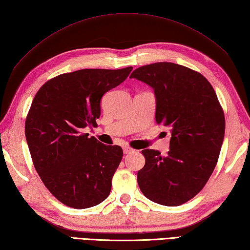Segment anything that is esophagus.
<instances>
[{
  "instance_id": "34e87169",
  "label": "esophagus",
  "mask_w": 250,
  "mask_h": 250,
  "mask_svg": "<svg viewBox=\"0 0 250 250\" xmlns=\"http://www.w3.org/2000/svg\"><path fill=\"white\" fill-rule=\"evenodd\" d=\"M134 151V149L133 148H130V147H124V153H130V152H133Z\"/></svg>"
}]
</instances>
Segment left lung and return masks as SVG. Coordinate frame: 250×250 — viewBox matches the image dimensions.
<instances>
[{"label": "left lung", "instance_id": "8db88e82", "mask_svg": "<svg viewBox=\"0 0 250 250\" xmlns=\"http://www.w3.org/2000/svg\"><path fill=\"white\" fill-rule=\"evenodd\" d=\"M136 78L154 89L155 122L171 129L167 157L143 150L146 163L137 181L143 194L159 205L176 207L201 191L222 147L225 117L213 87L183 65L160 62L135 69Z\"/></svg>", "mask_w": 250, "mask_h": 250}]
</instances>
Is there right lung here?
Returning <instances> with one entry per match:
<instances>
[{
  "instance_id": "1",
  "label": "right lung",
  "mask_w": 250,
  "mask_h": 250,
  "mask_svg": "<svg viewBox=\"0 0 250 250\" xmlns=\"http://www.w3.org/2000/svg\"><path fill=\"white\" fill-rule=\"evenodd\" d=\"M131 69L61 74L42 84L32 100L25 123L32 163L44 186L65 206L90 208L110 195L123 150L83 130L97 125L101 98L123 83Z\"/></svg>"
}]
</instances>
